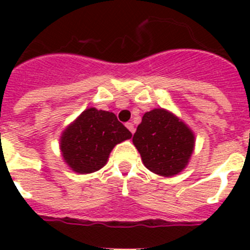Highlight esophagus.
<instances>
[{
	"label": "esophagus",
	"instance_id": "esophagus-1",
	"mask_svg": "<svg viewBox=\"0 0 250 250\" xmlns=\"http://www.w3.org/2000/svg\"><path fill=\"white\" fill-rule=\"evenodd\" d=\"M126 127L129 129V131L131 132L132 135H134V132H135V127H134V124L132 123H126Z\"/></svg>",
	"mask_w": 250,
	"mask_h": 250
}]
</instances>
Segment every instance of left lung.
Wrapping results in <instances>:
<instances>
[{
	"instance_id": "left-lung-1",
	"label": "left lung",
	"mask_w": 250,
	"mask_h": 250,
	"mask_svg": "<svg viewBox=\"0 0 250 250\" xmlns=\"http://www.w3.org/2000/svg\"><path fill=\"white\" fill-rule=\"evenodd\" d=\"M132 143L150 171L170 178L189 164L195 135L182 119L160 107L145 112Z\"/></svg>"
}]
</instances>
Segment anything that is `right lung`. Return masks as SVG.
Returning <instances> with one entry per match:
<instances>
[{
    "label": "right lung",
    "instance_id": "right-lung-1",
    "mask_svg": "<svg viewBox=\"0 0 250 250\" xmlns=\"http://www.w3.org/2000/svg\"><path fill=\"white\" fill-rule=\"evenodd\" d=\"M132 136L114 112L89 107L60 136L65 164L77 174H90L105 167L115 146Z\"/></svg>",
    "mask_w": 250,
    "mask_h": 250
}]
</instances>
